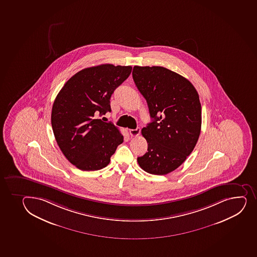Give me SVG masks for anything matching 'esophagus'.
Masks as SVG:
<instances>
[{"mask_svg":"<svg viewBox=\"0 0 257 257\" xmlns=\"http://www.w3.org/2000/svg\"><path fill=\"white\" fill-rule=\"evenodd\" d=\"M141 133L140 128H137V129H133V130H130V135L132 137H138L139 136Z\"/></svg>","mask_w":257,"mask_h":257,"instance_id":"obj_1","label":"esophagus"}]
</instances>
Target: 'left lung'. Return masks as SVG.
I'll return each instance as SVG.
<instances>
[{"label": "left lung", "instance_id": "obj_1", "mask_svg": "<svg viewBox=\"0 0 257 257\" xmlns=\"http://www.w3.org/2000/svg\"><path fill=\"white\" fill-rule=\"evenodd\" d=\"M133 77L153 119L142 130L149 147L138 164L152 175H167L185 161L198 141V93L189 80L163 66H135Z\"/></svg>", "mask_w": 257, "mask_h": 257}]
</instances>
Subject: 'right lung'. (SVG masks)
<instances>
[{
	"label": "right lung",
	"mask_w": 257,
	"mask_h": 257,
	"mask_svg": "<svg viewBox=\"0 0 257 257\" xmlns=\"http://www.w3.org/2000/svg\"><path fill=\"white\" fill-rule=\"evenodd\" d=\"M132 69L112 64L83 69L56 96L51 112L54 135L62 154L77 169H103L123 143L118 128L98 115L111 111L112 93L130 76Z\"/></svg>",
	"instance_id": "add662e5"
}]
</instances>
